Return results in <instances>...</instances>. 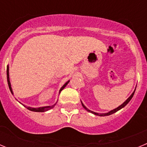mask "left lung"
I'll return each mask as SVG.
<instances>
[{
  "label": "left lung",
  "instance_id": "1",
  "mask_svg": "<svg viewBox=\"0 0 147 147\" xmlns=\"http://www.w3.org/2000/svg\"><path fill=\"white\" fill-rule=\"evenodd\" d=\"M135 91H136V90H134V92H133V93H132V94H131V96H129V98H127V99L126 100L125 102H124V103L122 104V105H121L120 106H119V107H118L117 108L114 109V110H110V112L107 113H95V112H93V111H91V110H88V109L86 107H85V105H83V103H82V102H82V107H84V108H85V110H87V111H88V112H90V113H93V114H94V115H99V116H106V115H111V114L117 112V111H119V110H121V108H123V107H125L126 105H127V104L129 103V101H130V100L132 99V96H133V95H134V93H135Z\"/></svg>",
  "mask_w": 147,
  "mask_h": 147
}]
</instances>
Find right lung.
I'll use <instances>...</instances> for the list:
<instances>
[{
    "label": "right lung",
    "instance_id": "add662e5",
    "mask_svg": "<svg viewBox=\"0 0 147 147\" xmlns=\"http://www.w3.org/2000/svg\"><path fill=\"white\" fill-rule=\"evenodd\" d=\"M9 65H7V68H6V75H7V82H8V85H9V90L10 91H11V93L13 94V91H12V89H11V83H10V81H9ZM70 82V80H68V81L62 87V88H60V90H59V93H60V92L62 91V90L64 89L65 87L66 86V85L68 84V82ZM56 104H57V102H56L55 104H54V105H52V106H45V107H37V108H34V107H26L28 110H31V111H34V112H45V111H47V110H49L50 109L53 108V107H54L56 105Z\"/></svg>",
    "mask_w": 147,
    "mask_h": 147
}]
</instances>
